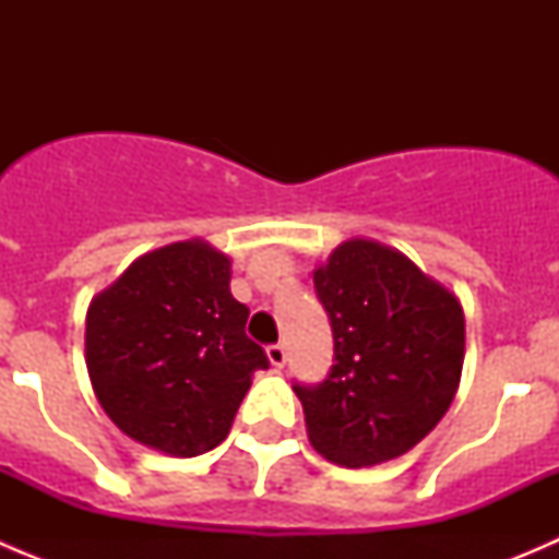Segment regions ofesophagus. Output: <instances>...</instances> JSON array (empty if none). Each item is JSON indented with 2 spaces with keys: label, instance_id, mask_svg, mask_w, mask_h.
Returning <instances> with one entry per match:
<instances>
[{
  "label": "esophagus",
  "instance_id": "obj_1",
  "mask_svg": "<svg viewBox=\"0 0 559 559\" xmlns=\"http://www.w3.org/2000/svg\"><path fill=\"white\" fill-rule=\"evenodd\" d=\"M267 359L273 368H284L286 365V346L284 343H273V346H267Z\"/></svg>",
  "mask_w": 559,
  "mask_h": 559
}]
</instances>
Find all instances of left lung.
Returning a JSON list of instances; mask_svg holds the SVG:
<instances>
[{"label": "left lung", "instance_id": "8db88e82", "mask_svg": "<svg viewBox=\"0 0 559 559\" xmlns=\"http://www.w3.org/2000/svg\"><path fill=\"white\" fill-rule=\"evenodd\" d=\"M332 324L335 365L295 384L308 438L343 467L414 449L452 405L465 359L460 300L397 248L352 238L313 270Z\"/></svg>", "mask_w": 559, "mask_h": 559}]
</instances>
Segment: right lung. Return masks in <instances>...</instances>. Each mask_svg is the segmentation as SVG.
Here are the masks:
<instances>
[{
    "label": "right lung",
    "mask_w": 559,
    "mask_h": 559,
    "mask_svg": "<svg viewBox=\"0 0 559 559\" xmlns=\"http://www.w3.org/2000/svg\"><path fill=\"white\" fill-rule=\"evenodd\" d=\"M233 262L205 240L134 259L86 313V368L112 425L173 456L229 436L267 354L246 335L248 308L229 292Z\"/></svg>",
    "instance_id": "obj_1"
}]
</instances>
